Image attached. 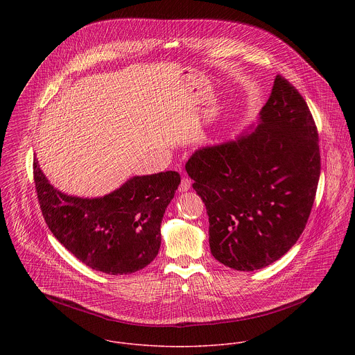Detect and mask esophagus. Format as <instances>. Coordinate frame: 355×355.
I'll use <instances>...</instances> for the list:
<instances>
[{
  "label": "esophagus",
  "instance_id": "obj_1",
  "mask_svg": "<svg viewBox=\"0 0 355 355\" xmlns=\"http://www.w3.org/2000/svg\"><path fill=\"white\" fill-rule=\"evenodd\" d=\"M191 187V180L189 178H183L182 182H180V186H179V191L180 193H184V191H189Z\"/></svg>",
  "mask_w": 355,
  "mask_h": 355
}]
</instances>
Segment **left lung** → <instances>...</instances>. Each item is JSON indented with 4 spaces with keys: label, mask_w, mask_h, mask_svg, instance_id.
<instances>
[{
    "label": "left lung",
    "mask_w": 355,
    "mask_h": 355,
    "mask_svg": "<svg viewBox=\"0 0 355 355\" xmlns=\"http://www.w3.org/2000/svg\"><path fill=\"white\" fill-rule=\"evenodd\" d=\"M258 125L201 148L186 171L209 216L213 257L236 270L282 258L304 232L320 179L317 127L304 97L277 75Z\"/></svg>",
    "instance_id": "8db88e82"
}]
</instances>
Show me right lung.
<instances>
[{
    "instance_id": "1",
    "label": "right lung",
    "mask_w": 355,
    "mask_h": 355,
    "mask_svg": "<svg viewBox=\"0 0 355 355\" xmlns=\"http://www.w3.org/2000/svg\"><path fill=\"white\" fill-rule=\"evenodd\" d=\"M34 182L54 238L79 261L107 275H128L149 265L161 246V221L180 175L134 176L100 198H79L54 189L34 158Z\"/></svg>"
}]
</instances>
